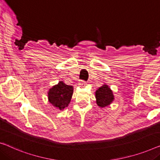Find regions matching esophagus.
Masks as SVG:
<instances>
[{
	"label": "esophagus",
	"instance_id": "esophagus-1",
	"mask_svg": "<svg viewBox=\"0 0 160 160\" xmlns=\"http://www.w3.org/2000/svg\"><path fill=\"white\" fill-rule=\"evenodd\" d=\"M86 84H86V82H79V84H78V85L82 86V87H83V86H85Z\"/></svg>",
	"mask_w": 160,
	"mask_h": 160
}]
</instances>
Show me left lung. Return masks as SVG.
<instances>
[{"label":"left lung","mask_w":160,"mask_h":160,"mask_svg":"<svg viewBox=\"0 0 160 160\" xmlns=\"http://www.w3.org/2000/svg\"><path fill=\"white\" fill-rule=\"evenodd\" d=\"M96 102L100 108L110 105L114 100L112 91L107 84H103L95 92Z\"/></svg>","instance_id":"left-lung-1"}]
</instances>
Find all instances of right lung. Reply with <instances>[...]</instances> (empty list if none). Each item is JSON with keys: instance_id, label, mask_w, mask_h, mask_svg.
<instances>
[{"instance_id": "right-lung-1", "label": "right lung", "mask_w": 160, "mask_h": 160, "mask_svg": "<svg viewBox=\"0 0 160 160\" xmlns=\"http://www.w3.org/2000/svg\"><path fill=\"white\" fill-rule=\"evenodd\" d=\"M73 92L72 86L67 85L63 82H59L58 84L53 86L48 91V100L52 106L62 110L68 107Z\"/></svg>"}]
</instances>
